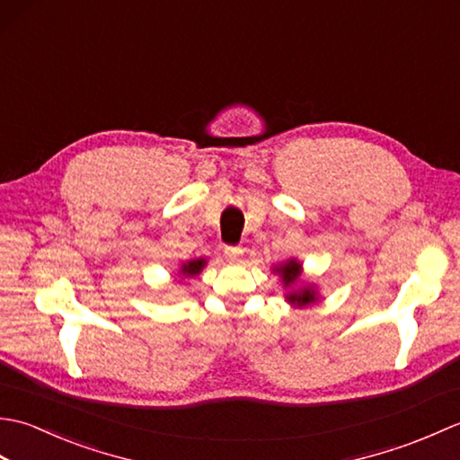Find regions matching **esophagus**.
<instances>
[{
  "mask_svg": "<svg viewBox=\"0 0 460 460\" xmlns=\"http://www.w3.org/2000/svg\"><path fill=\"white\" fill-rule=\"evenodd\" d=\"M243 255V249L241 247H225V259L235 262L239 261V257Z\"/></svg>",
  "mask_w": 460,
  "mask_h": 460,
  "instance_id": "1",
  "label": "esophagus"
}]
</instances>
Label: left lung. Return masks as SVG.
<instances>
[{"label":"left lung","instance_id":"8db88e82","mask_svg":"<svg viewBox=\"0 0 460 460\" xmlns=\"http://www.w3.org/2000/svg\"><path fill=\"white\" fill-rule=\"evenodd\" d=\"M275 272H279L282 285H285V288H288L287 302H290L292 306L305 308L308 305H314L318 300V292L314 285H300L302 265L296 259L282 262L280 267L275 269Z\"/></svg>","mask_w":460,"mask_h":460}]
</instances>
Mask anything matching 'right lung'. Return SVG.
<instances>
[{
	"instance_id": "right-lung-1",
	"label": "right lung",
	"mask_w": 460,
	"mask_h": 460,
	"mask_svg": "<svg viewBox=\"0 0 460 460\" xmlns=\"http://www.w3.org/2000/svg\"><path fill=\"white\" fill-rule=\"evenodd\" d=\"M205 265H208V261H205V259L188 261V262H183V265H181L180 275L181 277H198Z\"/></svg>"
}]
</instances>
